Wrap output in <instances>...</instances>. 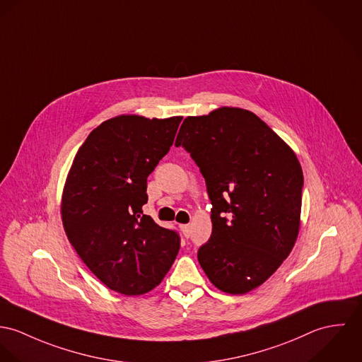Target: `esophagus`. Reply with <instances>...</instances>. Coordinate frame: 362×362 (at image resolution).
Segmentation results:
<instances>
[{"instance_id": "34e87169", "label": "esophagus", "mask_w": 362, "mask_h": 362, "mask_svg": "<svg viewBox=\"0 0 362 362\" xmlns=\"http://www.w3.org/2000/svg\"><path fill=\"white\" fill-rule=\"evenodd\" d=\"M190 225H180V230H182V233L186 236V238H189L190 236Z\"/></svg>"}]
</instances>
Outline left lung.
<instances>
[{"label": "left lung", "mask_w": 362, "mask_h": 362, "mask_svg": "<svg viewBox=\"0 0 362 362\" xmlns=\"http://www.w3.org/2000/svg\"><path fill=\"white\" fill-rule=\"evenodd\" d=\"M175 144L199 165L212 202L201 268L223 293L257 288L298 236L304 179L297 156L265 122L238 107L187 117Z\"/></svg>", "instance_id": "8db88e82"}]
</instances>
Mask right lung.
<instances>
[{
    "mask_svg": "<svg viewBox=\"0 0 362 362\" xmlns=\"http://www.w3.org/2000/svg\"><path fill=\"white\" fill-rule=\"evenodd\" d=\"M182 117L118 115L78 150L61 199L68 240L108 288L140 296L161 283L180 247L177 233L143 214L147 177L173 144Z\"/></svg>",
    "mask_w": 362,
    "mask_h": 362,
    "instance_id": "1",
    "label": "right lung"
}]
</instances>
